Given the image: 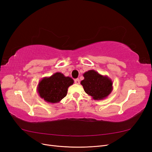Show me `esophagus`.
I'll list each match as a JSON object with an SVG mask.
<instances>
[{"instance_id": "1", "label": "esophagus", "mask_w": 152, "mask_h": 152, "mask_svg": "<svg viewBox=\"0 0 152 152\" xmlns=\"http://www.w3.org/2000/svg\"><path fill=\"white\" fill-rule=\"evenodd\" d=\"M74 82L76 84H80V80L79 79H77L74 80Z\"/></svg>"}]
</instances>
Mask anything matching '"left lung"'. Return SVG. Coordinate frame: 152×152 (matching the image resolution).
Returning a JSON list of instances; mask_svg holds the SVG:
<instances>
[{
    "label": "left lung",
    "mask_w": 152,
    "mask_h": 152,
    "mask_svg": "<svg viewBox=\"0 0 152 152\" xmlns=\"http://www.w3.org/2000/svg\"><path fill=\"white\" fill-rule=\"evenodd\" d=\"M84 79L80 82L84 91L94 100L108 97L113 90V82L107 75H102L94 70L86 72Z\"/></svg>",
    "instance_id": "1"
}]
</instances>
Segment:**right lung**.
I'll return each mask as SVG.
<instances>
[{"mask_svg": "<svg viewBox=\"0 0 152 152\" xmlns=\"http://www.w3.org/2000/svg\"><path fill=\"white\" fill-rule=\"evenodd\" d=\"M73 82L74 81L71 77L56 72L51 76L41 79L37 90L40 97L45 102L57 103L66 96L68 88Z\"/></svg>", "mask_w": 152, "mask_h": 152, "instance_id": "right-lung-1", "label": "right lung"}]
</instances>
